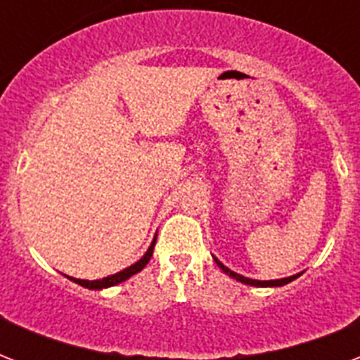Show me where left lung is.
<instances>
[{
  "label": "left lung",
  "instance_id": "8db88e82",
  "mask_svg": "<svg viewBox=\"0 0 360 360\" xmlns=\"http://www.w3.org/2000/svg\"><path fill=\"white\" fill-rule=\"evenodd\" d=\"M214 262H217V265H219L222 271H224L226 274H230L231 278H236L239 280V282H243V284H248V285H257V288H271V285H284L288 284V282H291V280H295L297 278V274L295 276H290V278H282V280H252V278H246V276H240V274L233 273V271H230V269L226 267V265H222V263L214 257Z\"/></svg>",
  "mask_w": 360,
  "mask_h": 360
}]
</instances>
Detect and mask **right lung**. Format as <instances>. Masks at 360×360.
Here are the masks:
<instances>
[{
  "label": "right lung",
  "instance_id": "right-lung-1",
  "mask_svg": "<svg viewBox=\"0 0 360 360\" xmlns=\"http://www.w3.org/2000/svg\"><path fill=\"white\" fill-rule=\"evenodd\" d=\"M155 243H157V237L153 239L151 246H149V250L146 252V256L141 257L140 262H136L134 265H130V267L123 269L121 273H115V274H112V276H106V278H103V280H78V278H70V280H72V282H76V284L84 285V288H89V290H103V288H110V285L121 284V282H124L127 278H130L132 274L140 273L141 269L146 267L147 263H149V259H151V256H153Z\"/></svg>",
  "mask_w": 360,
  "mask_h": 360
}]
</instances>
